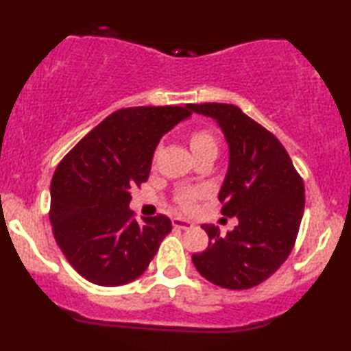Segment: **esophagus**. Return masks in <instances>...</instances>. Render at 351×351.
Masks as SVG:
<instances>
[{
    "label": "esophagus",
    "mask_w": 351,
    "mask_h": 351,
    "mask_svg": "<svg viewBox=\"0 0 351 351\" xmlns=\"http://www.w3.org/2000/svg\"><path fill=\"white\" fill-rule=\"evenodd\" d=\"M171 224H173V227H176V229H184V230L194 227V223H192V221L184 219V218H173Z\"/></svg>",
    "instance_id": "34e87169"
}]
</instances>
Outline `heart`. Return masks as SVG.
<instances>
[{
	"label": "heart",
	"instance_id": "b5f03b06",
	"mask_svg": "<svg viewBox=\"0 0 351 351\" xmlns=\"http://www.w3.org/2000/svg\"><path fill=\"white\" fill-rule=\"evenodd\" d=\"M189 145L192 151H197L205 146H216V140L208 130H195L191 133ZM202 194H204V191L202 189H186L180 192V195H178V204H180L182 208L189 210L194 206V202L197 197H200Z\"/></svg>",
	"mask_w": 351,
	"mask_h": 351
}]
</instances>
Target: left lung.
Wrapping results in <instances>:
<instances>
[{
  "label": "left lung",
  "instance_id": "obj_1",
  "mask_svg": "<svg viewBox=\"0 0 351 351\" xmlns=\"http://www.w3.org/2000/svg\"><path fill=\"white\" fill-rule=\"evenodd\" d=\"M213 117L229 145V169L219 191L221 213L239 219L219 235L204 224L208 248L192 254L202 276L227 289H250L274 275L298 239L304 215V181L274 133L227 103L189 105Z\"/></svg>",
  "mask_w": 351,
  "mask_h": 351
}]
</instances>
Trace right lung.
<instances>
[{
	"instance_id": "1",
	"label": "right lung",
	"mask_w": 351,
	"mask_h": 351,
	"mask_svg": "<svg viewBox=\"0 0 351 351\" xmlns=\"http://www.w3.org/2000/svg\"><path fill=\"white\" fill-rule=\"evenodd\" d=\"M192 114L189 105L136 106L112 112L58 164L49 219L76 272L100 286L136 280L171 230L165 215L143 218L128 208L132 187L149 178L164 133Z\"/></svg>"
}]
</instances>
